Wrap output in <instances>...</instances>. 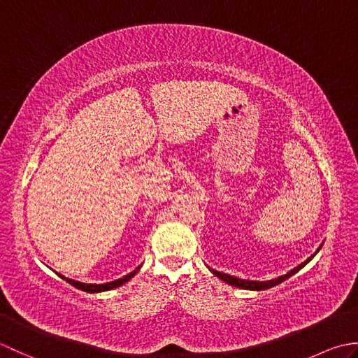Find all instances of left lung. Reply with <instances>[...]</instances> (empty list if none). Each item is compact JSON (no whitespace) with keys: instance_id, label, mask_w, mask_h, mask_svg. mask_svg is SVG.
Listing matches in <instances>:
<instances>
[{"instance_id":"8db88e82","label":"left lung","mask_w":358,"mask_h":358,"mask_svg":"<svg viewBox=\"0 0 358 358\" xmlns=\"http://www.w3.org/2000/svg\"><path fill=\"white\" fill-rule=\"evenodd\" d=\"M323 246V245H322ZM322 246L318 248L315 252L310 255L308 260H305L301 264H299V266H295L294 269H291L287 273H285V275H280V277H277V278H272V280H266V281H258V280H243V278H238V277H234V275H229V273H223V272H218V271H215V269H212V268H209V271L214 273L215 277H218L220 280H223L224 283H227V285H231V286H235V287H240V289H248V291H264V289H269V287H273V286H277V285H280L281 281H285V280H287L289 277H292L294 273H296L299 272L300 269H303L305 268V266L313 260V258L318 254V250L322 249Z\"/></svg>"}]
</instances>
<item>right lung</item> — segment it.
Wrapping results in <instances>:
<instances>
[{
	"mask_svg": "<svg viewBox=\"0 0 358 358\" xmlns=\"http://www.w3.org/2000/svg\"><path fill=\"white\" fill-rule=\"evenodd\" d=\"M141 269V266H138V268L134 269L132 272H129L127 275H124L123 278H118V280H113V281H109V283H103V285H94V283H83V281H77V280H72V278H67L64 275H62V273H58L59 277H62L63 280H66L67 283H71L72 286H75L77 289H81V291L85 292H89V294H98V292H104V291H110V289H115V287H120L123 286L126 281H129L131 278H134L136 275V272H138Z\"/></svg>",
	"mask_w": 358,
	"mask_h": 358,
	"instance_id": "right-lung-1",
	"label": "right lung"
}]
</instances>
